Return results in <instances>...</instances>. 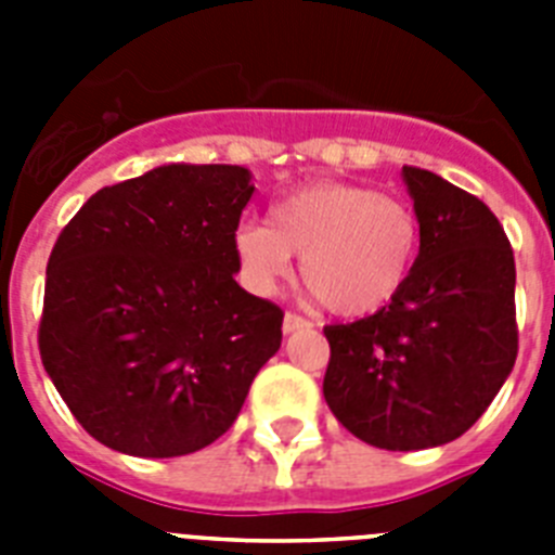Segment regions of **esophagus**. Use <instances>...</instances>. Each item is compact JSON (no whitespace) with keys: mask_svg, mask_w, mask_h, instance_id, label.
<instances>
[{"mask_svg":"<svg viewBox=\"0 0 555 555\" xmlns=\"http://www.w3.org/2000/svg\"><path fill=\"white\" fill-rule=\"evenodd\" d=\"M302 327H311V322L306 320V317H300V313L294 311H286V317H283V333H294V331H302Z\"/></svg>","mask_w":555,"mask_h":555,"instance_id":"1","label":"esophagus"}]
</instances>
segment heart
<instances>
[{"instance_id":"obj_1","label":"heart","mask_w":555,"mask_h":555,"mask_svg":"<svg viewBox=\"0 0 555 555\" xmlns=\"http://www.w3.org/2000/svg\"><path fill=\"white\" fill-rule=\"evenodd\" d=\"M423 228L403 197L352 183H313L269 208L267 224L242 222L233 255L244 286L272 294L300 255L308 292L336 317H366L409 283Z\"/></svg>"}]
</instances>
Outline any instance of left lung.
Listing matches in <instances>:
<instances>
[{"label": "left lung", "instance_id": "8db88e82", "mask_svg": "<svg viewBox=\"0 0 555 555\" xmlns=\"http://www.w3.org/2000/svg\"><path fill=\"white\" fill-rule=\"evenodd\" d=\"M423 228L409 283L372 317L327 325L325 400L372 448L425 450L478 423L517 361L514 253L478 197L403 166Z\"/></svg>", "mask_w": 555, "mask_h": 555}]
</instances>
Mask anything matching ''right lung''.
I'll list each match as a JSON object with an SVG mask.
<instances>
[{
	"label": "right lung",
	"mask_w": 555,
	"mask_h": 555,
	"mask_svg": "<svg viewBox=\"0 0 555 555\" xmlns=\"http://www.w3.org/2000/svg\"><path fill=\"white\" fill-rule=\"evenodd\" d=\"M249 180L244 166H158L96 191L57 235L38 347L105 448L141 459L208 448L281 347V308L235 283Z\"/></svg>",
	"instance_id": "add662e5"
}]
</instances>
